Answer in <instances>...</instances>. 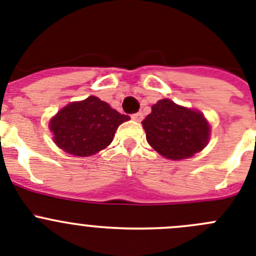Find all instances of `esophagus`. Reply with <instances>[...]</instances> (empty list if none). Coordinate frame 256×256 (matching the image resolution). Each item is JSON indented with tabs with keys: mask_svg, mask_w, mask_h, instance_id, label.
<instances>
[{
	"mask_svg": "<svg viewBox=\"0 0 256 256\" xmlns=\"http://www.w3.org/2000/svg\"><path fill=\"white\" fill-rule=\"evenodd\" d=\"M131 118H132L134 121H136V122H140V121L144 118V114H142V112H138V114H134L132 116H131Z\"/></svg>",
	"mask_w": 256,
	"mask_h": 256,
	"instance_id": "obj_1",
	"label": "esophagus"
}]
</instances>
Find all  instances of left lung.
I'll list each match as a JSON object with an SVG mask.
<instances>
[{
  "instance_id": "8db88e82",
  "label": "left lung",
  "mask_w": 256,
  "mask_h": 256,
  "mask_svg": "<svg viewBox=\"0 0 256 256\" xmlns=\"http://www.w3.org/2000/svg\"><path fill=\"white\" fill-rule=\"evenodd\" d=\"M146 142L167 160L190 158L206 148L210 126L199 111L160 100L153 104L150 114L142 121Z\"/></svg>"
}]
</instances>
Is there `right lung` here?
Here are the masks:
<instances>
[{
  "label": "right lung",
  "instance_id": "add662e5",
  "mask_svg": "<svg viewBox=\"0 0 256 256\" xmlns=\"http://www.w3.org/2000/svg\"><path fill=\"white\" fill-rule=\"evenodd\" d=\"M130 117L90 96L60 110L50 121L54 142L66 153L89 156L107 148L117 128Z\"/></svg>",
  "mask_w": 256,
  "mask_h": 256
}]
</instances>
